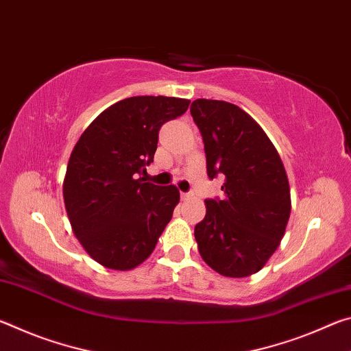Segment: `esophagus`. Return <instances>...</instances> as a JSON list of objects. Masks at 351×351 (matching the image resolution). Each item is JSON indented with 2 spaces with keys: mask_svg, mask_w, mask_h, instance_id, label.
Listing matches in <instances>:
<instances>
[{
  "mask_svg": "<svg viewBox=\"0 0 351 351\" xmlns=\"http://www.w3.org/2000/svg\"><path fill=\"white\" fill-rule=\"evenodd\" d=\"M192 197H193V193H190V192H182V193H181V199H184V201L190 199Z\"/></svg>",
  "mask_w": 351,
  "mask_h": 351,
  "instance_id": "esophagus-1",
  "label": "esophagus"
}]
</instances>
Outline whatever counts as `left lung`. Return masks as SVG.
<instances>
[{"label":"left lung","mask_w":351,"mask_h":351,"mask_svg":"<svg viewBox=\"0 0 351 351\" xmlns=\"http://www.w3.org/2000/svg\"><path fill=\"white\" fill-rule=\"evenodd\" d=\"M203 136L207 175L224 176L223 199H206L195 226L199 255L224 277H247L269 260L287 229L291 193L276 147L254 119L224 100L190 106Z\"/></svg>","instance_id":"1"}]
</instances>
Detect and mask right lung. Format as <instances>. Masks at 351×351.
I'll return each instance as SVG.
<instances>
[{"mask_svg": "<svg viewBox=\"0 0 351 351\" xmlns=\"http://www.w3.org/2000/svg\"><path fill=\"white\" fill-rule=\"evenodd\" d=\"M190 100L123 99L100 112L71 153L63 199L73 232L93 260L128 271L145 261L180 203L175 186L144 182L159 130Z\"/></svg>", "mask_w": 351, "mask_h": 351, "instance_id": "right-lung-1", "label": "right lung"}]
</instances>
